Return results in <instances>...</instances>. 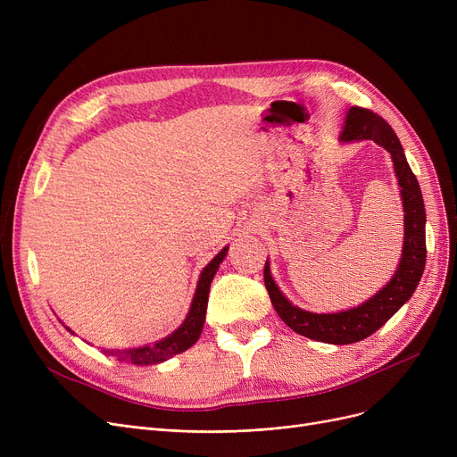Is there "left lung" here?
Returning <instances> with one entry per match:
<instances>
[{
    "label": "left lung",
    "mask_w": 457,
    "mask_h": 457,
    "mask_svg": "<svg viewBox=\"0 0 457 457\" xmlns=\"http://www.w3.org/2000/svg\"><path fill=\"white\" fill-rule=\"evenodd\" d=\"M339 140H374L391 154L403 205V246L393 278L367 302L335 313H311L295 305L276 285L269 259L265 262V287L276 313L293 331L328 345H352L378 331L415 293L426 267V211L419 181L407 164L396 133L386 120L369 109L350 107Z\"/></svg>",
    "instance_id": "left-lung-1"
}]
</instances>
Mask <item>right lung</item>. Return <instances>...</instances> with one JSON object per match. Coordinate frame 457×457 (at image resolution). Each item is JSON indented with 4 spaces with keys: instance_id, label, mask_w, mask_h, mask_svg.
Segmentation results:
<instances>
[{
    "instance_id": "obj_1",
    "label": "right lung",
    "mask_w": 457,
    "mask_h": 457,
    "mask_svg": "<svg viewBox=\"0 0 457 457\" xmlns=\"http://www.w3.org/2000/svg\"><path fill=\"white\" fill-rule=\"evenodd\" d=\"M226 253H228V246L216 253L207 262L205 269L202 270L198 285H196V291H195V298H192L188 313L178 329H174L170 335H166L164 339H161L154 345L128 348V350H104V353L116 355L120 361H129L133 365H155V363H162V361H166V359H170V357L188 350L200 339V335H202L211 281H212L216 270H219ZM64 328L70 333H74L68 326H64Z\"/></svg>"
}]
</instances>
